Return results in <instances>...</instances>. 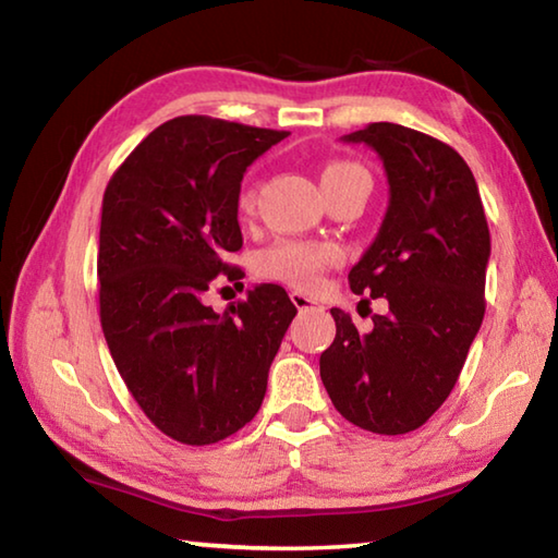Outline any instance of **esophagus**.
I'll return each mask as SVG.
<instances>
[{
	"label": "esophagus",
	"mask_w": 558,
	"mask_h": 558,
	"mask_svg": "<svg viewBox=\"0 0 558 558\" xmlns=\"http://www.w3.org/2000/svg\"><path fill=\"white\" fill-rule=\"evenodd\" d=\"M290 300H292V305L300 310V313L302 310H325V305H319L317 300H313L310 295H305V292H298V290L290 292Z\"/></svg>",
	"instance_id": "34e87169"
}]
</instances>
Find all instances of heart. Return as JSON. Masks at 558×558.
Returning <instances> with one entry per match:
<instances>
[{
  "mask_svg": "<svg viewBox=\"0 0 558 558\" xmlns=\"http://www.w3.org/2000/svg\"><path fill=\"white\" fill-rule=\"evenodd\" d=\"M354 179H364L369 182V174L359 165L352 162H327L319 172V182H323V192L339 184L354 182ZM258 186L253 182H243L239 192V211L241 216H248L256 209ZM342 260L337 245L332 243H305V241H280L263 253L258 260L260 276L270 280H280L290 288L298 290H315L329 268H335Z\"/></svg>",
  "mask_w": 558,
  "mask_h": 558,
  "instance_id": "obj_1",
  "label": "heart"
}]
</instances>
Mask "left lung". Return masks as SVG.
Wrapping results in <instances>:
<instances>
[{
    "label": "left lung",
    "instance_id": "left-lung-1",
    "mask_svg": "<svg viewBox=\"0 0 558 558\" xmlns=\"http://www.w3.org/2000/svg\"><path fill=\"white\" fill-rule=\"evenodd\" d=\"M344 140L376 149L389 177L379 235L349 270V288L386 298L389 313L359 335L344 310H329L337 335L319 376L349 423L401 436L448 399L483 325L489 229L475 177L450 145L393 122Z\"/></svg>",
    "mask_w": 558,
    "mask_h": 558
}]
</instances>
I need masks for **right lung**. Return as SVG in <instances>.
Returning a JSON list of instances; mask_svg holds the SVG:
<instances>
[{
	"mask_svg": "<svg viewBox=\"0 0 558 558\" xmlns=\"http://www.w3.org/2000/svg\"><path fill=\"white\" fill-rule=\"evenodd\" d=\"M290 132L209 116L165 122L128 155L102 196L100 325L132 399L184 446H211L258 413L295 317L280 286L216 315L206 290L241 268L245 167Z\"/></svg>",
	"mask_w": 558,
	"mask_h": 558,
	"instance_id": "right-lung-1",
	"label": "right lung"
}]
</instances>
